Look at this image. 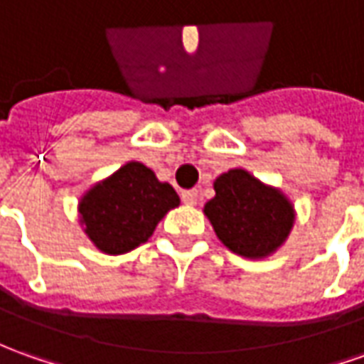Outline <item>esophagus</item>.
Masks as SVG:
<instances>
[{
    "mask_svg": "<svg viewBox=\"0 0 364 364\" xmlns=\"http://www.w3.org/2000/svg\"><path fill=\"white\" fill-rule=\"evenodd\" d=\"M197 197H199L197 189H189V191L181 193V199L185 205H197Z\"/></svg>",
    "mask_w": 364,
    "mask_h": 364,
    "instance_id": "obj_1",
    "label": "esophagus"
}]
</instances>
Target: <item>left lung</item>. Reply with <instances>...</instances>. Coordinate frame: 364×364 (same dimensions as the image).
<instances>
[{"instance_id": "1", "label": "left lung", "mask_w": 364, "mask_h": 364, "mask_svg": "<svg viewBox=\"0 0 364 364\" xmlns=\"http://www.w3.org/2000/svg\"><path fill=\"white\" fill-rule=\"evenodd\" d=\"M213 187L215 197L203 211L229 251L265 259L285 243L295 223V209L279 189L245 169L219 175Z\"/></svg>"}]
</instances>
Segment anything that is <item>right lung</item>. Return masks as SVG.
<instances>
[{
    "label": "right lung",
    "instance_id": "1",
    "mask_svg": "<svg viewBox=\"0 0 364 364\" xmlns=\"http://www.w3.org/2000/svg\"><path fill=\"white\" fill-rule=\"evenodd\" d=\"M179 195L139 161L125 163L79 201V221L99 251L123 255L149 239Z\"/></svg>",
    "mask_w": 364,
    "mask_h": 364
}]
</instances>
